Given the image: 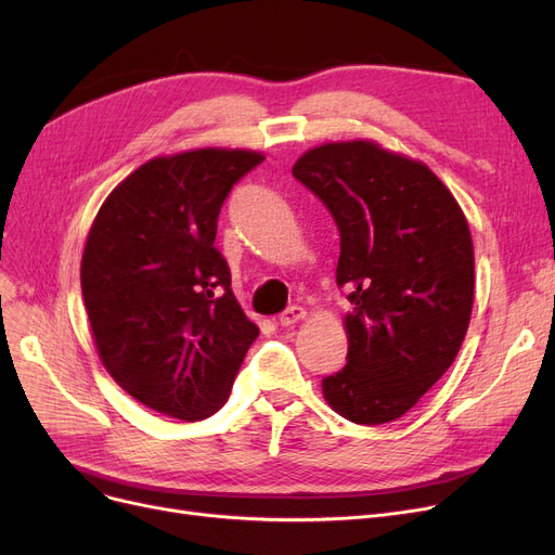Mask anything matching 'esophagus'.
<instances>
[{"instance_id": "obj_1", "label": "esophagus", "mask_w": 555, "mask_h": 555, "mask_svg": "<svg viewBox=\"0 0 555 555\" xmlns=\"http://www.w3.org/2000/svg\"><path fill=\"white\" fill-rule=\"evenodd\" d=\"M304 317H306V308H301V306H289V308H285V310L279 314V324H281V326H293V324L301 322Z\"/></svg>"}]
</instances>
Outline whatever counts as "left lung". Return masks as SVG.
Wrapping results in <instances>:
<instances>
[{
    "mask_svg": "<svg viewBox=\"0 0 555 555\" xmlns=\"http://www.w3.org/2000/svg\"><path fill=\"white\" fill-rule=\"evenodd\" d=\"M293 175L335 218L337 285L353 306L346 366L324 377V398L358 425L396 421L452 366L468 331V220L425 164L373 141L319 145Z\"/></svg>",
    "mask_w": 555,
    "mask_h": 555,
    "instance_id": "obj_1",
    "label": "left lung"
}]
</instances>
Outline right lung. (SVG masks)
<instances>
[{
    "label": "right lung",
    "instance_id": "add662e5",
    "mask_svg": "<svg viewBox=\"0 0 555 555\" xmlns=\"http://www.w3.org/2000/svg\"><path fill=\"white\" fill-rule=\"evenodd\" d=\"M262 159L202 149L145 162L87 236L80 287L101 362L159 414H216L258 337L214 243L227 195Z\"/></svg>",
    "mask_w": 555,
    "mask_h": 555
}]
</instances>
